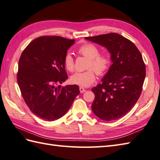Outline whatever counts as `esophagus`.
I'll return each instance as SVG.
<instances>
[{
    "instance_id": "1",
    "label": "esophagus",
    "mask_w": 160,
    "mask_h": 160,
    "mask_svg": "<svg viewBox=\"0 0 160 160\" xmlns=\"http://www.w3.org/2000/svg\"><path fill=\"white\" fill-rule=\"evenodd\" d=\"M80 91L81 93H82V92L86 91V89H85V88H84V87H80Z\"/></svg>"
}]
</instances>
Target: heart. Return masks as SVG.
I'll use <instances>...</instances> for the list:
<instances>
[{
  "instance_id": "b5f03b06",
  "label": "heart",
  "mask_w": 160,
  "mask_h": 160,
  "mask_svg": "<svg viewBox=\"0 0 160 160\" xmlns=\"http://www.w3.org/2000/svg\"><path fill=\"white\" fill-rule=\"evenodd\" d=\"M78 52L88 59L87 71L77 72L71 77V82L80 87H88L95 81L96 75L103 76L108 70L111 60L108 54L99 53L98 46L90 43H84L78 49ZM64 66L69 72L74 70V63L72 56L67 54L64 58Z\"/></svg>"
}]
</instances>
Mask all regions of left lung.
<instances>
[{
  "label": "left lung",
  "instance_id": "8db88e82",
  "mask_svg": "<svg viewBox=\"0 0 160 160\" xmlns=\"http://www.w3.org/2000/svg\"><path fill=\"white\" fill-rule=\"evenodd\" d=\"M85 39L107 48L112 65L91 91L93 113L106 121L117 120L130 111L139 99L146 76L142 54L130 40L115 32Z\"/></svg>",
  "mask_w": 160,
  "mask_h": 160
}]
</instances>
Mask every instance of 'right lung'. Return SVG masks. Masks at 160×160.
I'll return each mask as SVG.
<instances>
[{"label": "right lung", "mask_w": 160, "mask_h": 160, "mask_svg": "<svg viewBox=\"0 0 160 160\" xmlns=\"http://www.w3.org/2000/svg\"><path fill=\"white\" fill-rule=\"evenodd\" d=\"M74 42L60 36L39 37L20 58L17 80L22 98L33 114L48 121L62 117L80 93L76 84L60 85L68 79L64 58Z\"/></svg>", "instance_id": "add662e5"}]
</instances>
